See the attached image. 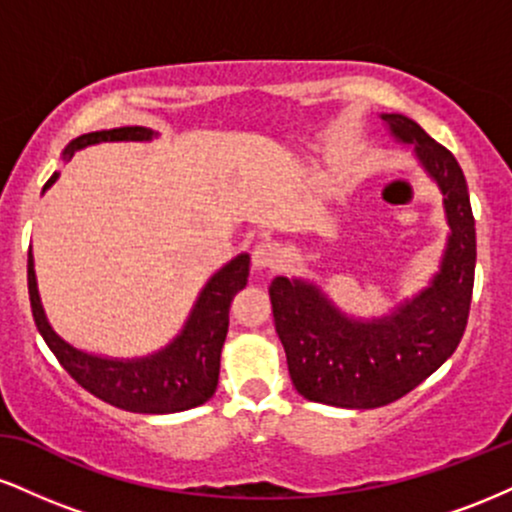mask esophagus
Here are the masks:
<instances>
[{"label":"esophagus","instance_id":"obj_1","mask_svg":"<svg viewBox=\"0 0 512 512\" xmlns=\"http://www.w3.org/2000/svg\"><path fill=\"white\" fill-rule=\"evenodd\" d=\"M281 262V248L272 240H262V243L255 245L252 250V264L257 269H274L276 264Z\"/></svg>","mask_w":512,"mask_h":512}]
</instances>
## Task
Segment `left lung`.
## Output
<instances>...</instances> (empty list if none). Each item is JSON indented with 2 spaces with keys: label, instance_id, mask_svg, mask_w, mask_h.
I'll return each mask as SVG.
<instances>
[{
  "label": "left lung",
  "instance_id": "1",
  "mask_svg": "<svg viewBox=\"0 0 512 512\" xmlns=\"http://www.w3.org/2000/svg\"><path fill=\"white\" fill-rule=\"evenodd\" d=\"M392 137L414 154L443 195L450 236L438 274L390 315L358 320L320 286L276 276L269 286L274 327L298 395L342 409H375L421 385L452 356L467 327L477 231L467 180L445 146L409 117L383 113Z\"/></svg>",
  "mask_w": 512,
  "mask_h": 512
}]
</instances>
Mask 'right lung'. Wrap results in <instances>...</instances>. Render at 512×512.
<instances>
[{
  "mask_svg": "<svg viewBox=\"0 0 512 512\" xmlns=\"http://www.w3.org/2000/svg\"><path fill=\"white\" fill-rule=\"evenodd\" d=\"M158 137L149 127H117L103 132H88L72 139L64 149V158L74 151L101 142H151ZM60 178L52 173L43 192ZM250 274V255L233 257L207 281L199 293L195 308L187 317L178 337L161 351L142 358H108L86 354L52 330L40 303L35 281L33 255L28 252V298L33 320L45 344L62 363V368L93 397L134 414H175L199 407L216 392L221 368V349L228 332V308L233 296L245 289Z\"/></svg>",
  "mask_w": 512,
  "mask_h": 512,
  "instance_id": "1",
  "label": "right lung"
}]
</instances>
